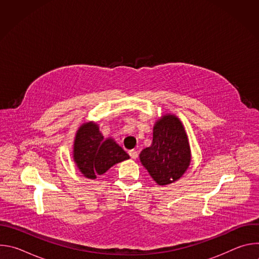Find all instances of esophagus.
Returning <instances> with one entry per match:
<instances>
[{
  "mask_svg": "<svg viewBox=\"0 0 259 259\" xmlns=\"http://www.w3.org/2000/svg\"><path fill=\"white\" fill-rule=\"evenodd\" d=\"M129 156L131 157V159L136 160L137 157H138V153L136 151H134V150H131V151H129Z\"/></svg>",
  "mask_w": 259,
  "mask_h": 259,
  "instance_id": "1",
  "label": "esophagus"
}]
</instances>
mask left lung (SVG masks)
<instances>
[{"label":"left lung","mask_w":259,"mask_h":259,"mask_svg":"<svg viewBox=\"0 0 259 259\" xmlns=\"http://www.w3.org/2000/svg\"><path fill=\"white\" fill-rule=\"evenodd\" d=\"M139 159L159 186H167L184 174L191 163V149L176 116L166 114L156 122L152 145L142 150Z\"/></svg>","instance_id":"8db88e82"}]
</instances>
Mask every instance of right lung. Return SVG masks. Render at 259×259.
Returning <instances> with one entry per match:
<instances>
[{"label":"right lung","instance_id":"add662e5","mask_svg":"<svg viewBox=\"0 0 259 259\" xmlns=\"http://www.w3.org/2000/svg\"><path fill=\"white\" fill-rule=\"evenodd\" d=\"M128 159L129 155L113 138H103L96 123H85L78 129L73 142V161L85 177L95 179L96 175Z\"/></svg>","mask_w":259,"mask_h":259}]
</instances>
